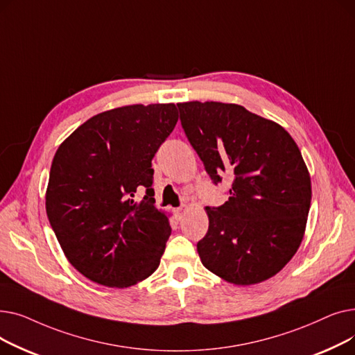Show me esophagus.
<instances>
[{"label": "esophagus", "instance_id": "1", "mask_svg": "<svg viewBox=\"0 0 355 355\" xmlns=\"http://www.w3.org/2000/svg\"><path fill=\"white\" fill-rule=\"evenodd\" d=\"M187 213V207L185 206H181V207H178L177 210H175V216L178 217V218H182V216Z\"/></svg>", "mask_w": 355, "mask_h": 355}]
</instances>
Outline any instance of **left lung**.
I'll list each match as a JSON object with an SVG mask.
<instances>
[{
    "label": "left lung",
    "instance_id": "1",
    "mask_svg": "<svg viewBox=\"0 0 355 355\" xmlns=\"http://www.w3.org/2000/svg\"><path fill=\"white\" fill-rule=\"evenodd\" d=\"M181 126L214 185L232 180L229 200L206 207L201 263L236 285L281 270L300 248L311 206V178L286 130L246 107L220 102L178 103Z\"/></svg>",
    "mask_w": 355,
    "mask_h": 355
}]
</instances>
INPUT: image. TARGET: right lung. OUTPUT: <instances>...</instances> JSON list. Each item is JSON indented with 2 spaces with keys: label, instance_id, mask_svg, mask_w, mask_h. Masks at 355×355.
I'll return each mask as SVG.
<instances>
[{
  "label": "right lung",
  "instance_id": "right-lung-1",
  "mask_svg": "<svg viewBox=\"0 0 355 355\" xmlns=\"http://www.w3.org/2000/svg\"><path fill=\"white\" fill-rule=\"evenodd\" d=\"M177 121L174 103L116 107L86 121L55 153L47 217L90 281L128 288L159 266L171 227L154 206L153 158Z\"/></svg>",
  "mask_w": 355,
  "mask_h": 355
}]
</instances>
